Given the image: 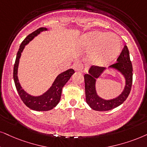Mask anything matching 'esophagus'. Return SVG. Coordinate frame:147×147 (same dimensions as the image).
<instances>
[{"mask_svg": "<svg viewBox=\"0 0 147 147\" xmlns=\"http://www.w3.org/2000/svg\"><path fill=\"white\" fill-rule=\"evenodd\" d=\"M83 68H84V66L81 62L77 63L75 65V70H77V71H81V70H83Z\"/></svg>", "mask_w": 147, "mask_h": 147, "instance_id": "1", "label": "esophagus"}]
</instances>
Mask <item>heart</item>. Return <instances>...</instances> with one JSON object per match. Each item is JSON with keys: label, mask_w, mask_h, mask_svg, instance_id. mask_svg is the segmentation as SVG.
I'll return each instance as SVG.
<instances>
[{"label": "heart", "mask_w": 147, "mask_h": 147, "mask_svg": "<svg viewBox=\"0 0 147 147\" xmlns=\"http://www.w3.org/2000/svg\"><path fill=\"white\" fill-rule=\"evenodd\" d=\"M82 45L86 49H92L90 61L93 64L105 65L115 60L119 54L121 47L120 38L114 33L93 31L82 38Z\"/></svg>", "instance_id": "heart-1"}]
</instances>
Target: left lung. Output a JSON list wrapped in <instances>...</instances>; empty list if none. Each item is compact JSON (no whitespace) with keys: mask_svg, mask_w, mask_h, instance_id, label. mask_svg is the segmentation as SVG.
<instances>
[{"mask_svg":"<svg viewBox=\"0 0 147 147\" xmlns=\"http://www.w3.org/2000/svg\"><path fill=\"white\" fill-rule=\"evenodd\" d=\"M109 68L118 70L124 76L125 79V85L123 92L114 99L109 100L102 99L98 96L96 91V79L101 75L106 68L92 66L89 70V73L84 75L86 102L88 105L95 111H109L119 107L124 102L130 93L132 85L133 68L127 46H124L121 53L117 60V62L111 65Z\"/></svg>","mask_w":147,"mask_h":147,"instance_id":"obj_1","label":"left lung"}]
</instances>
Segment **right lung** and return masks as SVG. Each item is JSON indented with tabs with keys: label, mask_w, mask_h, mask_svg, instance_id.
<instances>
[{
	"label": "right lung",
	"mask_w": 147,
	"mask_h": 147,
	"mask_svg": "<svg viewBox=\"0 0 147 147\" xmlns=\"http://www.w3.org/2000/svg\"><path fill=\"white\" fill-rule=\"evenodd\" d=\"M45 30H47L46 28H40L26 37L25 39L22 41L20 46L13 68L14 82L20 98L26 107L32 110L36 111H49L56 107L60 100L63 87L68 82L71 76L75 73V70L73 69H68L66 71L62 72L56 77L54 82L49 90L44 93L42 95L39 96H32L30 95L22 88L18 77V68L22 51L25 47V45L29 43L30 41H31L35 36L39 34L40 32Z\"/></svg>",
	"instance_id": "obj_1"
}]
</instances>
